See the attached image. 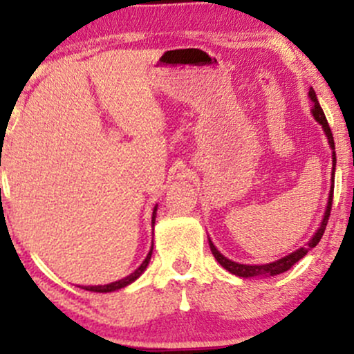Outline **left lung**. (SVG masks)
Returning a JSON list of instances; mask_svg holds the SVG:
<instances>
[{"mask_svg":"<svg viewBox=\"0 0 354 354\" xmlns=\"http://www.w3.org/2000/svg\"><path fill=\"white\" fill-rule=\"evenodd\" d=\"M310 98L313 101V116H315V120L318 121V123L323 126L324 129V135L328 138V143H330L331 149H333V178H331V189H330V196H328V205H326V211H324V216H323V221H321L318 231L315 233V236H313L310 241L306 243L303 248H299V250L293 251L291 254L284 256V258L278 259V261H273V263H268V265H239L236 261H231V259L226 258V256H223L219 251L216 250V246L209 241V248H211V253H213L214 258H216V261L221 265L225 270H228L230 273L236 274V276H241V278H254V276H274V274H281L284 271L290 270L291 266L295 265V263H298L299 259L304 258L306 256L308 251L311 250V248H315L316 245L319 243V239L323 238V233L324 230H326V225H328V219H330V213H331V205H333V189H335V169H336V153H335V140H333V133H331V128L330 124H328L326 121V116H324L323 109H321L319 103H318V98H316V93L315 89L310 88Z\"/></svg>","mask_w":354,"mask_h":354,"instance_id":"1","label":"left lung"}]
</instances>
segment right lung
I'll return each mask as SVG.
<instances>
[{
    "label": "right lung",
    "instance_id": "add662e5",
    "mask_svg": "<svg viewBox=\"0 0 354 354\" xmlns=\"http://www.w3.org/2000/svg\"><path fill=\"white\" fill-rule=\"evenodd\" d=\"M154 219H156V206H154V209H153V218H151L153 226H154ZM151 254H153V246H151V250H149L148 256H146V258H145V261L141 263V266L138 268L136 271H133V273L129 274V276H126V278L118 279V281L109 283V284H98V286H84L83 290H86V291H95V293H111V291L121 290V288L128 286V284H131L133 281H135V279H138L141 274H143V271L146 270V266H148L149 259H151Z\"/></svg>",
    "mask_w": 354,
    "mask_h": 354
}]
</instances>
